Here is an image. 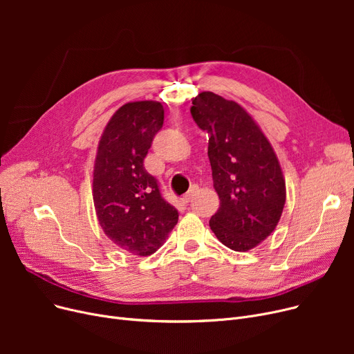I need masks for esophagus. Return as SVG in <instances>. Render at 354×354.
<instances>
[{"instance_id":"1","label":"esophagus","mask_w":354,"mask_h":354,"mask_svg":"<svg viewBox=\"0 0 354 354\" xmlns=\"http://www.w3.org/2000/svg\"><path fill=\"white\" fill-rule=\"evenodd\" d=\"M194 198V189H191L187 195H185L183 198H182V201L185 202V203H188V202H191V199Z\"/></svg>"}]
</instances>
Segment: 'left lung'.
<instances>
[{
    "instance_id": "1",
    "label": "left lung",
    "mask_w": 354,
    "mask_h": 354,
    "mask_svg": "<svg viewBox=\"0 0 354 354\" xmlns=\"http://www.w3.org/2000/svg\"><path fill=\"white\" fill-rule=\"evenodd\" d=\"M191 115L209 136L208 158L219 209L209 227L225 247L245 252L271 235L286 203L280 162L248 111L212 91L192 99Z\"/></svg>"
}]
</instances>
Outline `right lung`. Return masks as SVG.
<instances>
[{
  "mask_svg": "<svg viewBox=\"0 0 354 354\" xmlns=\"http://www.w3.org/2000/svg\"><path fill=\"white\" fill-rule=\"evenodd\" d=\"M162 124L159 102H130L110 118L97 146L93 202L99 224L111 243L132 255L156 252L179 216L143 166Z\"/></svg>",
  "mask_w": 354,
  "mask_h": 354,
  "instance_id": "add662e5",
  "label": "right lung"
}]
</instances>
